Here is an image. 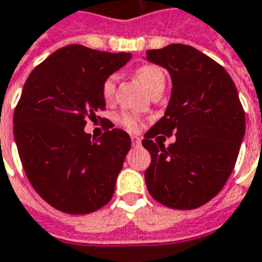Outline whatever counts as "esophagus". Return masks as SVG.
I'll use <instances>...</instances> for the list:
<instances>
[{
    "instance_id": "34e87169",
    "label": "esophagus",
    "mask_w": 262,
    "mask_h": 262,
    "mask_svg": "<svg viewBox=\"0 0 262 262\" xmlns=\"http://www.w3.org/2000/svg\"><path fill=\"white\" fill-rule=\"evenodd\" d=\"M132 144H133L135 147H137V146H140V144H142V140H140V137L132 136Z\"/></svg>"
}]
</instances>
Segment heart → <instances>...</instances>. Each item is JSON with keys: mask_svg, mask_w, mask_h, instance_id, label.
Segmentation results:
<instances>
[{"mask_svg": "<svg viewBox=\"0 0 262 262\" xmlns=\"http://www.w3.org/2000/svg\"><path fill=\"white\" fill-rule=\"evenodd\" d=\"M136 74L139 80L142 82V85L149 92H151L159 85L164 83V74H163L162 69L156 67V65H143V67L137 69ZM115 91H116V76L111 75V76L106 78L103 85H102L103 98L106 100H112L113 96H115ZM119 122H120V125L125 126L126 129H129V130H136L139 125H140L139 118L133 113H122L119 116Z\"/></svg>", "mask_w": 262, "mask_h": 262, "instance_id": "b5f03b06", "label": "heart"}]
</instances>
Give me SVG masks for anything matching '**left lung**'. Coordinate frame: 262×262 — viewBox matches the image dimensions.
Instances as JSON below:
<instances>
[{
    "instance_id": "8db88e82",
    "label": "left lung",
    "mask_w": 262,
    "mask_h": 262,
    "mask_svg": "<svg viewBox=\"0 0 262 262\" xmlns=\"http://www.w3.org/2000/svg\"><path fill=\"white\" fill-rule=\"evenodd\" d=\"M146 59L166 68L173 85L164 116L142 142L151 156L146 186L164 206L193 210L219 194L231 174L246 113L226 69L193 47L150 49ZM173 133L176 142L164 148L161 141Z\"/></svg>"
}]
</instances>
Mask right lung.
<instances>
[{
    "label": "right lung",
    "instance_id": "add662e5",
    "mask_svg": "<svg viewBox=\"0 0 262 262\" xmlns=\"http://www.w3.org/2000/svg\"><path fill=\"white\" fill-rule=\"evenodd\" d=\"M130 58L68 45L39 63L24 85L14 112L16 149L32 187L59 211L93 213L112 199L130 137L111 129L95 142L85 125L106 107V78Z\"/></svg>",
    "mask_w": 262,
    "mask_h": 262
}]
</instances>
